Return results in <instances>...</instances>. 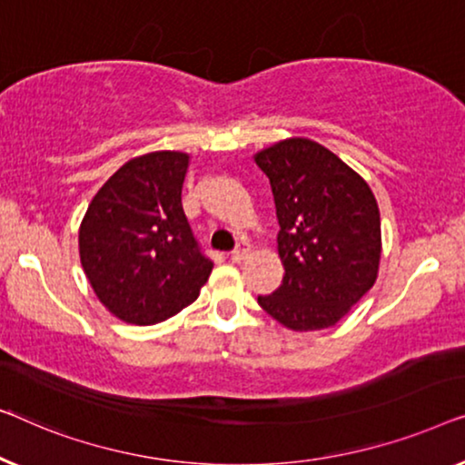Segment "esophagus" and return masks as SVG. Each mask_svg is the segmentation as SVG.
Segmentation results:
<instances>
[{
    "label": "esophagus",
    "instance_id": "1",
    "mask_svg": "<svg viewBox=\"0 0 465 465\" xmlns=\"http://www.w3.org/2000/svg\"><path fill=\"white\" fill-rule=\"evenodd\" d=\"M246 252H248V244H246V242H240V244L232 251V261L240 263V261L246 257Z\"/></svg>",
    "mask_w": 465,
    "mask_h": 465
}]
</instances>
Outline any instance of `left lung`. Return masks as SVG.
I'll list each match as a JSON object with an SVG mask.
<instances>
[{
	"label": "left lung",
	"instance_id": "obj_1",
	"mask_svg": "<svg viewBox=\"0 0 465 465\" xmlns=\"http://www.w3.org/2000/svg\"><path fill=\"white\" fill-rule=\"evenodd\" d=\"M270 179L282 284L259 305L291 331L335 326L375 284L381 219L356 170L310 139H286L254 155Z\"/></svg>",
	"mask_w": 465,
	"mask_h": 465
}]
</instances>
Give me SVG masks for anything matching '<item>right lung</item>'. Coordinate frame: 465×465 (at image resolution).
<instances>
[{
    "instance_id": "add662e5",
    "label": "right lung",
    "mask_w": 465,
    "mask_h": 465,
    "mask_svg": "<svg viewBox=\"0 0 465 465\" xmlns=\"http://www.w3.org/2000/svg\"><path fill=\"white\" fill-rule=\"evenodd\" d=\"M183 152L124 164L96 192L80 225V261L94 295L128 324H158L193 303L213 272L181 204Z\"/></svg>"
}]
</instances>
